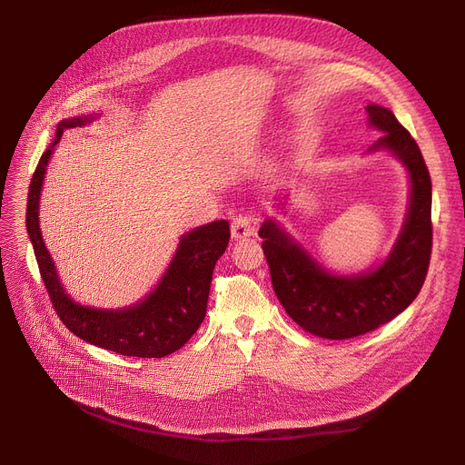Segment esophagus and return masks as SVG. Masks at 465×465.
<instances>
[{"mask_svg": "<svg viewBox=\"0 0 465 465\" xmlns=\"http://www.w3.org/2000/svg\"><path fill=\"white\" fill-rule=\"evenodd\" d=\"M254 233H256V226L252 223V218H249V216H237V218H233V223H232V237L235 241L252 237Z\"/></svg>", "mask_w": 465, "mask_h": 465, "instance_id": "1", "label": "esophagus"}]
</instances>
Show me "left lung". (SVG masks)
<instances>
[{"instance_id":"1","label":"left lung","mask_w":465,"mask_h":465,"mask_svg":"<svg viewBox=\"0 0 465 465\" xmlns=\"http://www.w3.org/2000/svg\"><path fill=\"white\" fill-rule=\"evenodd\" d=\"M370 124L381 135L370 151L394 153L409 171L411 198L401 233L375 270L339 277L328 273L298 242L265 220L258 235L273 290L290 319L324 339H351L390 322L405 311L426 281L431 256V179L417 141L381 105H368Z\"/></svg>"}]
</instances>
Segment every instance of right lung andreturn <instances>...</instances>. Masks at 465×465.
<instances>
[{"label":"right lung","mask_w":465,"mask_h":465,"mask_svg":"<svg viewBox=\"0 0 465 465\" xmlns=\"http://www.w3.org/2000/svg\"><path fill=\"white\" fill-rule=\"evenodd\" d=\"M92 116L62 120L54 143L43 153L30 183L26 228L48 298L69 331L90 345L137 358H163L179 351L202 326L216 260L230 241V224L214 220L183 235L158 286L134 307L92 309L73 302L58 281L54 262L39 230V195L46 163L65 128L83 126Z\"/></svg>","instance_id":"1"}]
</instances>
